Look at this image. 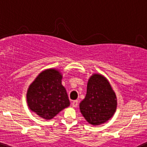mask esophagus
<instances>
[{"label":"esophagus","mask_w":147,"mask_h":147,"mask_svg":"<svg viewBox=\"0 0 147 147\" xmlns=\"http://www.w3.org/2000/svg\"><path fill=\"white\" fill-rule=\"evenodd\" d=\"M72 105L73 107H75V108L78 107V100H75L72 101Z\"/></svg>","instance_id":"1"}]
</instances>
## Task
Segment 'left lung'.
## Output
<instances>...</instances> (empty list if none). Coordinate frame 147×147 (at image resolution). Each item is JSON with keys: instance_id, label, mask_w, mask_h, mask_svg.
Here are the masks:
<instances>
[{"instance_id": "8db88e82", "label": "left lung", "mask_w": 147, "mask_h": 147, "mask_svg": "<svg viewBox=\"0 0 147 147\" xmlns=\"http://www.w3.org/2000/svg\"><path fill=\"white\" fill-rule=\"evenodd\" d=\"M116 97L108 81L103 76L95 74L87 86L86 96L80 103V109L87 121L99 125L109 120L116 109Z\"/></svg>"}]
</instances>
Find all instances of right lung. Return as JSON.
<instances>
[{"label":"right lung","instance_id":"1","mask_svg":"<svg viewBox=\"0 0 147 147\" xmlns=\"http://www.w3.org/2000/svg\"><path fill=\"white\" fill-rule=\"evenodd\" d=\"M62 76L55 69L41 72L30 85L27 102L30 109L45 119H52L69 105L67 93L62 85Z\"/></svg>","mask_w":147,"mask_h":147}]
</instances>
